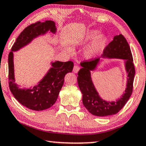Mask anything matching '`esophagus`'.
Returning <instances> with one entry per match:
<instances>
[{
    "label": "esophagus",
    "mask_w": 146,
    "mask_h": 146,
    "mask_svg": "<svg viewBox=\"0 0 146 146\" xmlns=\"http://www.w3.org/2000/svg\"><path fill=\"white\" fill-rule=\"evenodd\" d=\"M79 69H80V67H79V66H77V65H76V66H74V67H73V71L74 73H77L78 71H79Z\"/></svg>",
    "instance_id": "34e87169"
}]
</instances>
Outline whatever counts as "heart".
I'll list each match as a JSON object with an SVG mask.
<instances>
[{"instance_id": "heart-1", "label": "heart", "mask_w": 146, "mask_h": 146, "mask_svg": "<svg viewBox=\"0 0 146 146\" xmlns=\"http://www.w3.org/2000/svg\"><path fill=\"white\" fill-rule=\"evenodd\" d=\"M98 32L97 31H92L90 32L88 34V35L86 36V41H89L92 40V39L95 38L96 36L98 35ZM106 41V38L105 36H100L93 44L89 46L86 49V50L84 51V56H85L86 58H92L94 57V56L96 55L98 52H99L100 49L101 48L102 46L105 44Z\"/></svg>"}]
</instances>
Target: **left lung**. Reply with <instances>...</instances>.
Returning a JSON list of instances; mask_svg holds the SVG:
<instances>
[{"label": "left lung", "mask_w": 146, "mask_h": 146, "mask_svg": "<svg viewBox=\"0 0 146 146\" xmlns=\"http://www.w3.org/2000/svg\"><path fill=\"white\" fill-rule=\"evenodd\" d=\"M102 57L126 60L125 67L128 73L127 88L121 98L116 102L102 100L96 90L90 77V71L94 70L100 62V58L80 62L82 67L78 72V85L82 94V103L91 114L98 117L115 115L123 108L129 100L133 90L135 67L129 43L123 35L115 36L104 49Z\"/></svg>", "instance_id": "obj_1"}]
</instances>
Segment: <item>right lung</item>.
Returning a JSON list of instances; mask_svg holds the SVG:
<instances>
[{
    "instance_id": "obj_1",
    "label": "right lung",
    "mask_w": 146,
    "mask_h": 146,
    "mask_svg": "<svg viewBox=\"0 0 146 146\" xmlns=\"http://www.w3.org/2000/svg\"><path fill=\"white\" fill-rule=\"evenodd\" d=\"M48 31L53 33L56 31L55 23L53 21H37L27 26L17 38L8 55L10 90L21 105L32 110L42 111L52 107L55 104L64 84L65 75L71 72L73 68V62L71 61L66 62L57 61L52 63V67L45 77L38 82V85L32 89H21L15 83L13 52L18 50L34 38Z\"/></svg>"
}]
</instances>
